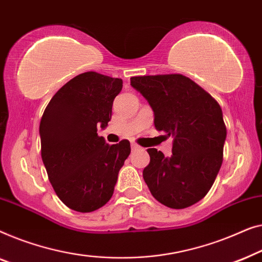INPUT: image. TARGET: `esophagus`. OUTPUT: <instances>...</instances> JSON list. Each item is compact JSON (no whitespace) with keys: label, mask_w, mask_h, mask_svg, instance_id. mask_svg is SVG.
Returning a JSON list of instances; mask_svg holds the SVG:
<instances>
[{"label":"esophagus","mask_w":262,"mask_h":262,"mask_svg":"<svg viewBox=\"0 0 262 262\" xmlns=\"http://www.w3.org/2000/svg\"><path fill=\"white\" fill-rule=\"evenodd\" d=\"M130 146H132V149H139V148H140V146L136 145L135 142H132Z\"/></svg>","instance_id":"esophagus-1"}]
</instances>
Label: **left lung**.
I'll list each match as a JSON object with an SVG mask.
<instances>
[{
    "mask_svg": "<svg viewBox=\"0 0 262 262\" xmlns=\"http://www.w3.org/2000/svg\"><path fill=\"white\" fill-rule=\"evenodd\" d=\"M130 85L149 103L154 126L173 138L172 156L148 148L143 179L152 196L172 209L204 198L223 161L227 128L219 103L183 75L132 77Z\"/></svg>",
    "mask_w": 262,
    "mask_h": 262,
    "instance_id": "8db88e82",
    "label": "left lung"
}]
</instances>
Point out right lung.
Returning a JSON list of instances; mask_svg holds the SVG:
<instances>
[{"mask_svg": "<svg viewBox=\"0 0 262 262\" xmlns=\"http://www.w3.org/2000/svg\"><path fill=\"white\" fill-rule=\"evenodd\" d=\"M122 79L84 72L61 86L40 122L42 163L57 196L70 209L95 211L108 203L117 176L130 154L122 140L108 145L98 136L112 119Z\"/></svg>", "mask_w": 262, "mask_h": 262, "instance_id": "add662e5", "label": "right lung"}]
</instances>
